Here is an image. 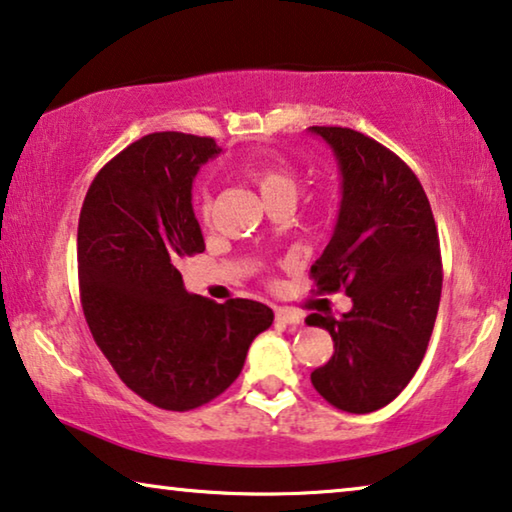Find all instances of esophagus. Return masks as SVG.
<instances>
[{
	"mask_svg": "<svg viewBox=\"0 0 512 512\" xmlns=\"http://www.w3.org/2000/svg\"><path fill=\"white\" fill-rule=\"evenodd\" d=\"M276 319L282 324H301V315L292 308H276Z\"/></svg>",
	"mask_w": 512,
	"mask_h": 512,
	"instance_id": "34e87169",
	"label": "esophagus"
}]
</instances>
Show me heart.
Returning a JSON list of instances; mask_svg holds the SVG:
<instances>
[{
  "mask_svg": "<svg viewBox=\"0 0 512 512\" xmlns=\"http://www.w3.org/2000/svg\"><path fill=\"white\" fill-rule=\"evenodd\" d=\"M246 179L257 186L259 195L264 197V202H271L273 197L280 195H296V179L292 170L282 163H250L243 167ZM197 213H200L202 223H209L211 218V200L207 193L200 195L197 202Z\"/></svg>",
  "mask_w": 512,
  "mask_h": 512,
  "instance_id": "b5f03b06",
  "label": "heart"
}]
</instances>
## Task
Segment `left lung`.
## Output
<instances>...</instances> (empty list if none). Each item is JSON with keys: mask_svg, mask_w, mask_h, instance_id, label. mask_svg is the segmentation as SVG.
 Segmentation results:
<instances>
[{"mask_svg": "<svg viewBox=\"0 0 512 512\" xmlns=\"http://www.w3.org/2000/svg\"><path fill=\"white\" fill-rule=\"evenodd\" d=\"M333 149L342 200L333 236L310 276L319 294L345 289L340 319L305 317L333 338V356L312 386L333 407L370 414L398 398L421 365L441 299L439 234L409 165L372 137L342 126H310Z\"/></svg>", "mask_w": 512, "mask_h": 512, "instance_id": "8db88e82", "label": "left lung"}]
</instances>
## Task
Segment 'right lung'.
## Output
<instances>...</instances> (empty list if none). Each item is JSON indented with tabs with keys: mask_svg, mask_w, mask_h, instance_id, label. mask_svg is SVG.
I'll return each mask as SVG.
<instances>
[{
	"mask_svg": "<svg viewBox=\"0 0 512 512\" xmlns=\"http://www.w3.org/2000/svg\"><path fill=\"white\" fill-rule=\"evenodd\" d=\"M220 149L211 137L151 133L114 156L87 190L78 223L80 299L119 379L160 409L218 398L273 324L269 305L188 294L179 259L204 250L193 179Z\"/></svg>",
	"mask_w": 512,
	"mask_h": 512,
	"instance_id": "obj_1",
	"label": "right lung"
}]
</instances>
